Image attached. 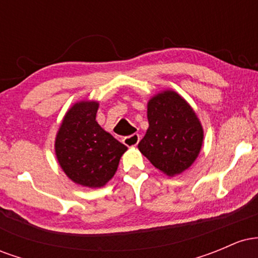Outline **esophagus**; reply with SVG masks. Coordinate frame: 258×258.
I'll use <instances>...</instances> for the list:
<instances>
[{
    "label": "esophagus",
    "instance_id": "esophagus-1",
    "mask_svg": "<svg viewBox=\"0 0 258 258\" xmlns=\"http://www.w3.org/2000/svg\"><path fill=\"white\" fill-rule=\"evenodd\" d=\"M139 142V135L138 133H133L131 136H127L123 138V144L127 147H136Z\"/></svg>",
    "mask_w": 258,
    "mask_h": 258
}]
</instances>
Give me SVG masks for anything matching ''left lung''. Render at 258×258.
I'll use <instances>...</instances> for the list:
<instances>
[{
  "label": "left lung",
  "mask_w": 258,
  "mask_h": 258,
  "mask_svg": "<svg viewBox=\"0 0 258 258\" xmlns=\"http://www.w3.org/2000/svg\"><path fill=\"white\" fill-rule=\"evenodd\" d=\"M149 128L138 149L168 176L186 170L199 155L204 131L190 105L173 91H164L148 103Z\"/></svg>",
  "instance_id": "left-lung-1"
}]
</instances>
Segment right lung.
I'll return each mask as SVG.
<instances>
[{
    "label": "right lung",
    "instance_id": "right-lung-1",
    "mask_svg": "<svg viewBox=\"0 0 258 258\" xmlns=\"http://www.w3.org/2000/svg\"><path fill=\"white\" fill-rule=\"evenodd\" d=\"M98 103L80 102L67 112L55 138L61 168L78 184L99 188L116 172L127 150L96 121Z\"/></svg>",
    "mask_w": 258,
    "mask_h": 258
}]
</instances>
